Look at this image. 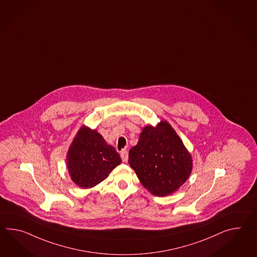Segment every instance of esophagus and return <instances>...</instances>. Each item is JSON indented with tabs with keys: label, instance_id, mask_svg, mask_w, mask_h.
I'll use <instances>...</instances> for the list:
<instances>
[{
	"label": "esophagus",
	"instance_id": "obj_1",
	"mask_svg": "<svg viewBox=\"0 0 257 257\" xmlns=\"http://www.w3.org/2000/svg\"><path fill=\"white\" fill-rule=\"evenodd\" d=\"M120 158H121L123 163H126L128 161V152L126 151H121L120 152Z\"/></svg>",
	"mask_w": 257,
	"mask_h": 257
}]
</instances>
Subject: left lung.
<instances>
[{"instance_id": "1", "label": "left lung", "mask_w": 257, "mask_h": 257, "mask_svg": "<svg viewBox=\"0 0 257 257\" xmlns=\"http://www.w3.org/2000/svg\"><path fill=\"white\" fill-rule=\"evenodd\" d=\"M128 162L144 188L159 197L175 192L192 171L190 153L166 120L143 128Z\"/></svg>"}]
</instances>
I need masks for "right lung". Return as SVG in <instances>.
Segmentation results:
<instances>
[{
	"label": "right lung",
	"mask_w": 257,
	"mask_h": 257,
	"mask_svg": "<svg viewBox=\"0 0 257 257\" xmlns=\"http://www.w3.org/2000/svg\"><path fill=\"white\" fill-rule=\"evenodd\" d=\"M120 163L119 153L112 146L86 126L77 133L67 155L71 180L82 188H93L105 180Z\"/></svg>",
	"instance_id": "1"
}]
</instances>
